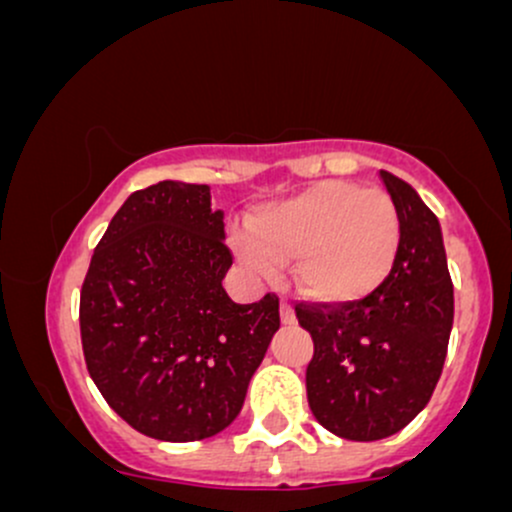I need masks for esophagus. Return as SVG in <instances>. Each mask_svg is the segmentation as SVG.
I'll return each instance as SVG.
<instances>
[{
	"mask_svg": "<svg viewBox=\"0 0 512 512\" xmlns=\"http://www.w3.org/2000/svg\"><path fill=\"white\" fill-rule=\"evenodd\" d=\"M279 313H281V322H284V325H293V322H296V313H293V305L289 301L279 303Z\"/></svg>",
	"mask_w": 512,
	"mask_h": 512,
	"instance_id": "obj_1",
	"label": "esophagus"
}]
</instances>
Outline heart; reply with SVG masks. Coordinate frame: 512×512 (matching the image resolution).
I'll list each match as a JSON object with an SVG mask.
<instances>
[{
  "label": "heart",
  "instance_id": "obj_1",
  "mask_svg": "<svg viewBox=\"0 0 512 512\" xmlns=\"http://www.w3.org/2000/svg\"><path fill=\"white\" fill-rule=\"evenodd\" d=\"M231 238L252 274L274 279L293 260V281L305 296L346 303L368 296L390 274L399 214L380 187L320 182L262 207L252 226H238Z\"/></svg>",
  "mask_w": 512,
  "mask_h": 512
}]
</instances>
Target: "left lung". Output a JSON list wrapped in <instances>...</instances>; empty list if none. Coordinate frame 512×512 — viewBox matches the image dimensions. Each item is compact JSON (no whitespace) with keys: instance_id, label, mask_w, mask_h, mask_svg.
<instances>
[{"instance_id":"8db88e82","label":"left lung","mask_w":512,"mask_h":512,"mask_svg":"<svg viewBox=\"0 0 512 512\" xmlns=\"http://www.w3.org/2000/svg\"><path fill=\"white\" fill-rule=\"evenodd\" d=\"M399 214V250L383 284L361 301L296 303L313 337L305 370L310 411L346 440L402 431L443 373L452 330V281L443 233L409 182L380 170Z\"/></svg>"}]
</instances>
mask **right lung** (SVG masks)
I'll return each mask as SVG.
<instances>
[{
	"label": "right lung",
	"mask_w": 512,
	"mask_h": 512,
	"mask_svg": "<svg viewBox=\"0 0 512 512\" xmlns=\"http://www.w3.org/2000/svg\"><path fill=\"white\" fill-rule=\"evenodd\" d=\"M207 185L163 180L117 209L81 286L88 375L144 436L190 443L240 414L279 330V298L240 305L221 286L233 264Z\"/></svg>",
	"instance_id": "right-lung-1"
}]
</instances>
